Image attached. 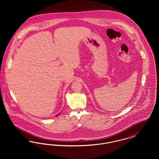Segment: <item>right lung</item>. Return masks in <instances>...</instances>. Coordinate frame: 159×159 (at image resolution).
<instances>
[{
  "mask_svg": "<svg viewBox=\"0 0 159 159\" xmlns=\"http://www.w3.org/2000/svg\"><path fill=\"white\" fill-rule=\"evenodd\" d=\"M61 113H58V114H57V115H55V116H56V117H57V116H59V115H60V114Z\"/></svg>",
  "mask_w": 159,
  "mask_h": 159,
  "instance_id": "right-lung-1",
  "label": "right lung"
}]
</instances>
